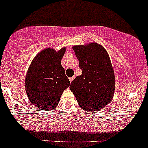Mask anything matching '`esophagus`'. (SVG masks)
I'll use <instances>...</instances> for the list:
<instances>
[{"label":"esophagus","mask_w":148,"mask_h":148,"mask_svg":"<svg viewBox=\"0 0 148 148\" xmlns=\"http://www.w3.org/2000/svg\"><path fill=\"white\" fill-rule=\"evenodd\" d=\"M74 77H71V78H69V82H72L73 80H74Z\"/></svg>","instance_id":"obj_1"}]
</instances>
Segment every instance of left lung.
Listing matches in <instances>:
<instances>
[{"instance_id":"obj_1","label":"left lung","mask_w":148,"mask_h":148,"mask_svg":"<svg viewBox=\"0 0 148 148\" xmlns=\"http://www.w3.org/2000/svg\"><path fill=\"white\" fill-rule=\"evenodd\" d=\"M82 74L72 81L70 90L78 104L87 112L100 110L112 100L115 91L114 71L110 56L99 43L73 46Z\"/></svg>"}]
</instances>
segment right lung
Returning <instances> with one entry per match:
<instances>
[{
  "mask_svg": "<svg viewBox=\"0 0 148 148\" xmlns=\"http://www.w3.org/2000/svg\"><path fill=\"white\" fill-rule=\"evenodd\" d=\"M66 49L45 48L31 62L24 86L29 101L36 108L47 111L56 108L63 91L70 85L61 64Z\"/></svg>",
  "mask_w": 148,
  "mask_h": 148,
  "instance_id": "add662e5",
  "label": "right lung"
}]
</instances>
